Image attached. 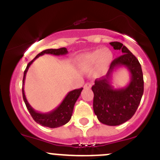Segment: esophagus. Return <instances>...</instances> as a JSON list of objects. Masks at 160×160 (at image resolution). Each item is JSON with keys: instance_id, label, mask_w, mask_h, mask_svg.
<instances>
[{"instance_id": "1", "label": "esophagus", "mask_w": 160, "mask_h": 160, "mask_svg": "<svg viewBox=\"0 0 160 160\" xmlns=\"http://www.w3.org/2000/svg\"><path fill=\"white\" fill-rule=\"evenodd\" d=\"M91 86H92V84H91V83L87 82V83H86V84H85L84 87L86 88V89H90Z\"/></svg>"}]
</instances>
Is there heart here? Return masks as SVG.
Here are the masks:
<instances>
[{
    "label": "heart",
    "instance_id": "heart-1",
    "mask_svg": "<svg viewBox=\"0 0 160 160\" xmlns=\"http://www.w3.org/2000/svg\"><path fill=\"white\" fill-rule=\"evenodd\" d=\"M112 60V54L109 50L97 49L86 55L80 60L79 65L86 71H90L97 65L99 72H102Z\"/></svg>",
    "mask_w": 160,
    "mask_h": 160
}]
</instances>
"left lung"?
<instances>
[{
  "label": "left lung",
  "instance_id": "1",
  "mask_svg": "<svg viewBox=\"0 0 160 160\" xmlns=\"http://www.w3.org/2000/svg\"><path fill=\"white\" fill-rule=\"evenodd\" d=\"M115 50L122 55L112 62L105 77L96 79L92 86L94 93L93 111L100 122L108 126H118L133 117L144 92L141 66L133 53L118 42H111ZM125 66L131 73L130 83L124 88L115 89L111 85L112 74L116 69Z\"/></svg>",
  "mask_w": 160,
  "mask_h": 160
}]
</instances>
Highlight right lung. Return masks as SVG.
I'll return each mask as SVG.
<instances>
[{"label":"right lung","mask_w":160,"mask_h":160,"mask_svg":"<svg viewBox=\"0 0 160 160\" xmlns=\"http://www.w3.org/2000/svg\"><path fill=\"white\" fill-rule=\"evenodd\" d=\"M68 51L66 48H57V49H53V48H49V49H46L42 51L39 54H38L35 56V58L33 60L27 64V68L24 71L23 74V79H22V98H23L25 104L27 106V108L28 109L29 112H30V115L33 120L38 124L42 125L43 127H49V128H57L65 125L70 121L71 118V115L73 113V109H74V106L75 102L77 101L78 98L79 97L81 92L82 91L83 88L78 89H74V90L71 91L67 94L65 98L62 101L61 104L58 106V107L55 108L54 110L51 111L47 113H41V112L35 111L30 104L27 101V98H26L25 92H24V82H25L26 74H27V71H28L30 65L32 64L34 60L37 58H38L39 56H43L44 54H52L55 55V56H62V55L68 54Z\"/></svg>","instance_id":"right-lung-1"}]
</instances>
